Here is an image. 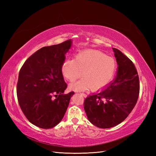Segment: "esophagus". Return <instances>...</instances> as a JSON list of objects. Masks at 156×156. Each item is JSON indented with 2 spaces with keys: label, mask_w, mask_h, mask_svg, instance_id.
<instances>
[{
  "label": "esophagus",
  "mask_w": 156,
  "mask_h": 156,
  "mask_svg": "<svg viewBox=\"0 0 156 156\" xmlns=\"http://www.w3.org/2000/svg\"><path fill=\"white\" fill-rule=\"evenodd\" d=\"M82 96H83V97H87V94H84V93H80Z\"/></svg>",
  "instance_id": "esophagus-1"
}]
</instances>
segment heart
Here are the masks:
<instances>
[{"label": "heart", "mask_w": 156, "mask_h": 156, "mask_svg": "<svg viewBox=\"0 0 156 156\" xmlns=\"http://www.w3.org/2000/svg\"><path fill=\"white\" fill-rule=\"evenodd\" d=\"M117 62L111 56L101 51L88 49L80 52L75 59H67L62 65L64 77L73 82L83 74L84 78L70 86L76 90H83L90 88L97 90L110 82L117 70Z\"/></svg>", "instance_id": "heart-1"}]
</instances>
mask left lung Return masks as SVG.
Wrapping results in <instances>:
<instances>
[{
    "mask_svg": "<svg viewBox=\"0 0 156 156\" xmlns=\"http://www.w3.org/2000/svg\"><path fill=\"white\" fill-rule=\"evenodd\" d=\"M118 66L117 74L105 90L85 99L84 108L91 123L102 129L111 128L128 117L137 103L140 79L130 59L113 48Z\"/></svg>",
    "mask_w": 156,
    "mask_h": 156,
    "instance_id": "obj_1",
    "label": "left lung"
}]
</instances>
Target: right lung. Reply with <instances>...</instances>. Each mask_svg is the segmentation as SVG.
I'll list each match as a JSON object with an SVG mask.
<instances>
[{
  "instance_id": "obj_1",
  "label": "right lung",
  "mask_w": 156,
  "mask_h": 156,
  "mask_svg": "<svg viewBox=\"0 0 156 156\" xmlns=\"http://www.w3.org/2000/svg\"><path fill=\"white\" fill-rule=\"evenodd\" d=\"M72 41L44 47L31 55L20 69L16 95L20 107L29 122L51 129L64 117L74 92L67 88L62 67Z\"/></svg>"
}]
</instances>
